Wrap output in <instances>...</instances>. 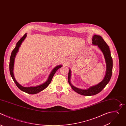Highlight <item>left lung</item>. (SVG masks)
Masks as SVG:
<instances>
[{"instance_id": "1", "label": "left lung", "mask_w": 126, "mask_h": 126, "mask_svg": "<svg viewBox=\"0 0 126 126\" xmlns=\"http://www.w3.org/2000/svg\"><path fill=\"white\" fill-rule=\"evenodd\" d=\"M92 41V44L97 46L104 55L106 63V69L103 79L97 84L92 86L87 89H81L78 88L71 84L70 82L71 71L70 69L69 70L68 75V83L72 89L78 94L86 96L94 95L100 92L109 82L112 73L113 61L109 46L103 39L102 37L99 35L94 34L93 36Z\"/></svg>"}]
</instances>
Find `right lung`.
<instances>
[{
  "mask_svg": "<svg viewBox=\"0 0 126 126\" xmlns=\"http://www.w3.org/2000/svg\"><path fill=\"white\" fill-rule=\"evenodd\" d=\"M27 33L25 34V35L17 43L15 48H14V49L12 52L11 57H10V63H9L10 73V75H11L13 81H14L16 85H17V86L18 87V88L19 89H20L21 91H23V92H24L26 93L29 94H37V93L41 92L42 91L44 90L45 89H46L49 86V85L51 82L52 78H53L54 74H55V73L57 71V70L58 69L60 68L61 67H62V66L63 65H59L56 66L55 67H54V68L52 70L50 74H49L48 78L46 80V81L44 83L41 84H40V85H37L36 86H32V87H23L21 85H20L16 81V80L15 78L14 75L13 71H14V62H15V57L17 55V54L18 53V52L19 51V48L21 47L22 43L24 41L25 38L27 37Z\"/></svg>",
  "mask_w": 126,
  "mask_h": 126,
  "instance_id": "right-lung-1",
  "label": "right lung"
}]
</instances>
